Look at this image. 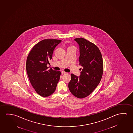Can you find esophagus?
Here are the masks:
<instances>
[{
	"label": "esophagus",
	"instance_id": "34e87169",
	"mask_svg": "<svg viewBox=\"0 0 133 133\" xmlns=\"http://www.w3.org/2000/svg\"><path fill=\"white\" fill-rule=\"evenodd\" d=\"M61 73L62 75H63V74H66V73H67L66 72L64 71H62L61 72Z\"/></svg>",
	"mask_w": 133,
	"mask_h": 133
}]
</instances>
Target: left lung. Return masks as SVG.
I'll list each match as a JSON object with an SVG mask.
<instances>
[{"label":"left lung","instance_id":"obj_1","mask_svg":"<svg viewBox=\"0 0 133 133\" xmlns=\"http://www.w3.org/2000/svg\"><path fill=\"white\" fill-rule=\"evenodd\" d=\"M79 46V64L82 66L80 76L71 74L68 87L78 98L90 95L99 83L103 73L102 57L96 45L82 38L74 39ZM81 70L82 69H80Z\"/></svg>","mask_w":133,"mask_h":133}]
</instances>
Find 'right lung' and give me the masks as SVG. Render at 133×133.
<instances>
[{
    "label": "right lung",
    "instance_id": "1",
    "mask_svg": "<svg viewBox=\"0 0 133 133\" xmlns=\"http://www.w3.org/2000/svg\"><path fill=\"white\" fill-rule=\"evenodd\" d=\"M61 40L45 39L35 45L27 57L26 70L31 84L40 96L45 97L55 92L61 72L48 69L53 51Z\"/></svg>",
    "mask_w": 133,
    "mask_h": 133
}]
</instances>
